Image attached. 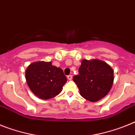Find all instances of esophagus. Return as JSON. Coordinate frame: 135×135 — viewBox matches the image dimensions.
I'll use <instances>...</instances> for the list:
<instances>
[{
    "label": "esophagus",
    "mask_w": 135,
    "mask_h": 135,
    "mask_svg": "<svg viewBox=\"0 0 135 135\" xmlns=\"http://www.w3.org/2000/svg\"><path fill=\"white\" fill-rule=\"evenodd\" d=\"M67 78L69 80H71V79H73V76L71 75H69L67 76Z\"/></svg>",
    "instance_id": "esophagus-1"
}]
</instances>
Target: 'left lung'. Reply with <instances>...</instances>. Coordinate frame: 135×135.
<instances>
[{"label": "left lung", "mask_w": 135, "mask_h": 135, "mask_svg": "<svg viewBox=\"0 0 135 135\" xmlns=\"http://www.w3.org/2000/svg\"><path fill=\"white\" fill-rule=\"evenodd\" d=\"M82 97L91 102L100 100L109 93L113 83L112 68L99 60H83L79 75L73 77Z\"/></svg>", "instance_id": "obj_1"}]
</instances>
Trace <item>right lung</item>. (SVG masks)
<instances>
[{
  "label": "right lung",
  "instance_id": "1",
  "mask_svg": "<svg viewBox=\"0 0 135 135\" xmlns=\"http://www.w3.org/2000/svg\"><path fill=\"white\" fill-rule=\"evenodd\" d=\"M28 87L38 98L47 100L59 94L67 79L60 68L53 66L51 62H35L26 70Z\"/></svg>",
  "mask_w": 135,
  "mask_h": 135
}]
</instances>
